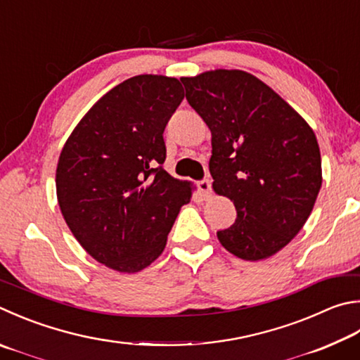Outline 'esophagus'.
<instances>
[{
    "mask_svg": "<svg viewBox=\"0 0 360 360\" xmlns=\"http://www.w3.org/2000/svg\"><path fill=\"white\" fill-rule=\"evenodd\" d=\"M198 191L205 198H209L212 193V186H211V179H202L198 182Z\"/></svg>",
    "mask_w": 360,
    "mask_h": 360,
    "instance_id": "34e87169",
    "label": "esophagus"
}]
</instances>
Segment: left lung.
Returning a JSON list of instances; mask_svg holds the SVG:
<instances>
[{
	"label": "left lung",
	"instance_id": "left-lung-1",
	"mask_svg": "<svg viewBox=\"0 0 360 360\" xmlns=\"http://www.w3.org/2000/svg\"><path fill=\"white\" fill-rule=\"evenodd\" d=\"M181 82L211 130L214 191L238 212L230 228L217 231L220 244L247 261L272 257L300 231L321 188L315 132L248 72L217 69Z\"/></svg>",
	"mask_w": 360,
	"mask_h": 360
}]
</instances>
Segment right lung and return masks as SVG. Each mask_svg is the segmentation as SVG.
<instances>
[{
  "mask_svg": "<svg viewBox=\"0 0 360 360\" xmlns=\"http://www.w3.org/2000/svg\"><path fill=\"white\" fill-rule=\"evenodd\" d=\"M184 99L178 78L136 75L110 89L77 124L56 167V195L91 257L134 274L159 258L191 182L163 169L169 117Z\"/></svg>",
  "mask_w": 360,
  "mask_h": 360,
  "instance_id": "obj_1",
  "label": "right lung"
}]
</instances>
